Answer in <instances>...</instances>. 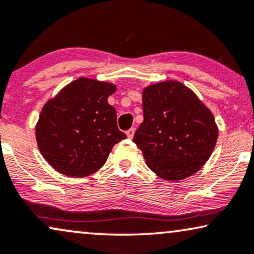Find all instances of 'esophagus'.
Instances as JSON below:
<instances>
[{
  "instance_id": "esophagus-1",
  "label": "esophagus",
  "mask_w": 254,
  "mask_h": 254,
  "mask_svg": "<svg viewBox=\"0 0 254 254\" xmlns=\"http://www.w3.org/2000/svg\"><path fill=\"white\" fill-rule=\"evenodd\" d=\"M134 131H136V130H134V127H131V129L127 130V138H130V139H131V138L133 137Z\"/></svg>"
}]
</instances>
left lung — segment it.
Here are the masks:
<instances>
[{
  "mask_svg": "<svg viewBox=\"0 0 254 254\" xmlns=\"http://www.w3.org/2000/svg\"><path fill=\"white\" fill-rule=\"evenodd\" d=\"M144 121L133 136L146 165L165 181L199 171L216 146L218 127L206 105L178 81L143 89Z\"/></svg>",
  "mask_w": 254,
  "mask_h": 254,
  "instance_id": "obj_1",
  "label": "left lung"
}]
</instances>
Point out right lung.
<instances>
[{"instance_id": "add662e5", "label": "right lung", "mask_w": 254, "mask_h": 254, "mask_svg": "<svg viewBox=\"0 0 254 254\" xmlns=\"http://www.w3.org/2000/svg\"><path fill=\"white\" fill-rule=\"evenodd\" d=\"M116 85L81 77L42 108L36 140L43 158L68 177H86L107 162L112 147L127 138L117 112L108 103Z\"/></svg>"}]
</instances>
